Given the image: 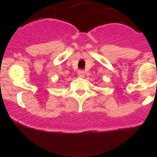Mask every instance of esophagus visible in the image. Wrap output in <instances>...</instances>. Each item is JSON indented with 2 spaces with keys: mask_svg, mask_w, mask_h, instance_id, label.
<instances>
[{
  "mask_svg": "<svg viewBox=\"0 0 157 157\" xmlns=\"http://www.w3.org/2000/svg\"><path fill=\"white\" fill-rule=\"evenodd\" d=\"M77 74H78V76H80V77H85V72H84V71H83V70H80V71H78V72H77Z\"/></svg>",
  "mask_w": 157,
  "mask_h": 157,
  "instance_id": "obj_1",
  "label": "esophagus"
}]
</instances>
